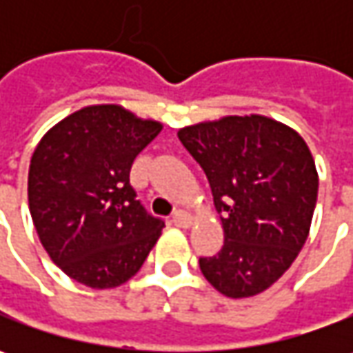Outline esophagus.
<instances>
[{"mask_svg":"<svg viewBox=\"0 0 353 353\" xmlns=\"http://www.w3.org/2000/svg\"><path fill=\"white\" fill-rule=\"evenodd\" d=\"M170 222L174 225H179V228H188V225L192 224V216L186 214L184 210H176L170 216Z\"/></svg>","mask_w":353,"mask_h":353,"instance_id":"1","label":"esophagus"}]
</instances>
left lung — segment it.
I'll return each mask as SVG.
<instances>
[{
  "label": "left lung",
  "instance_id": "left-lung-1",
  "mask_svg": "<svg viewBox=\"0 0 353 353\" xmlns=\"http://www.w3.org/2000/svg\"><path fill=\"white\" fill-rule=\"evenodd\" d=\"M208 176L224 245L200 257L214 289L243 299L263 292L305 245L319 196V174L305 139L263 116H230L179 131Z\"/></svg>",
  "mask_w": 353,
  "mask_h": 353
}]
</instances>
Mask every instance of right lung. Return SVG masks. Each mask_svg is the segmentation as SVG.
<instances>
[{"instance_id": "1", "label": "right lung", "mask_w": 353, "mask_h": 353, "mask_svg": "<svg viewBox=\"0 0 353 353\" xmlns=\"http://www.w3.org/2000/svg\"><path fill=\"white\" fill-rule=\"evenodd\" d=\"M161 128L119 105H90L37 145L29 210L43 248L70 279L114 289L153 250L165 222L137 200L129 170Z\"/></svg>"}]
</instances>
